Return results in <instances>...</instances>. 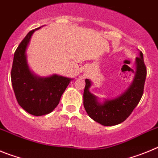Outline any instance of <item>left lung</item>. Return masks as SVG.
I'll list each match as a JSON object with an SVG mask.
<instances>
[{
    "instance_id": "obj_1",
    "label": "left lung",
    "mask_w": 158,
    "mask_h": 158,
    "mask_svg": "<svg viewBox=\"0 0 158 158\" xmlns=\"http://www.w3.org/2000/svg\"><path fill=\"white\" fill-rule=\"evenodd\" d=\"M136 69L133 70L135 78L127 91L115 99L106 101L103 104L98 102L96 97L89 91L91 82L86 79L83 92V106L86 113L94 121L104 126H113L124 121L137 106L143 94L146 77V67L143 52L135 60Z\"/></svg>"
}]
</instances>
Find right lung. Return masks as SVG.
I'll return each instance as SVG.
<instances>
[{
  "mask_svg": "<svg viewBox=\"0 0 158 158\" xmlns=\"http://www.w3.org/2000/svg\"><path fill=\"white\" fill-rule=\"evenodd\" d=\"M39 28L30 31L17 47L11 71V80L17 102L26 112L37 116L48 114L57 106L61 95L72 80L56 75L38 78L29 70L25 52L31 35Z\"/></svg>",
  "mask_w": 158,
  "mask_h": 158,
  "instance_id": "add662e5",
  "label": "right lung"
}]
</instances>
